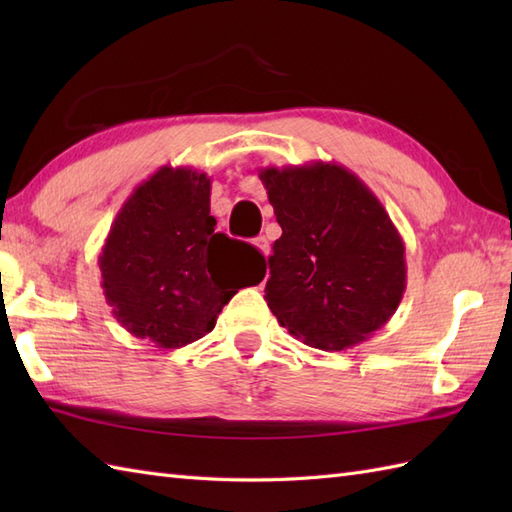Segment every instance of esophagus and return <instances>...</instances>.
I'll list each match as a JSON object with an SVG mask.
<instances>
[{"instance_id": "obj_1", "label": "esophagus", "mask_w": 512, "mask_h": 512, "mask_svg": "<svg viewBox=\"0 0 512 512\" xmlns=\"http://www.w3.org/2000/svg\"><path fill=\"white\" fill-rule=\"evenodd\" d=\"M253 244H255V248L259 250V253H262L264 257H268L270 248H268V239H266V237H255V239H253Z\"/></svg>"}]
</instances>
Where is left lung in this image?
I'll return each mask as SVG.
<instances>
[{
    "label": "left lung",
    "instance_id": "obj_1",
    "mask_svg": "<svg viewBox=\"0 0 512 512\" xmlns=\"http://www.w3.org/2000/svg\"><path fill=\"white\" fill-rule=\"evenodd\" d=\"M281 237L266 301L306 345L341 352L394 317L407 288L405 244L367 184L334 162L259 171Z\"/></svg>",
    "mask_w": 512,
    "mask_h": 512
}]
</instances>
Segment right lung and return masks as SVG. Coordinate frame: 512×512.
<instances>
[{
	"mask_svg": "<svg viewBox=\"0 0 512 512\" xmlns=\"http://www.w3.org/2000/svg\"><path fill=\"white\" fill-rule=\"evenodd\" d=\"M211 178L193 167H160L116 213L99 255L114 319L162 350L215 328L239 288L262 281L255 246L215 233Z\"/></svg>",
	"mask_w": 512,
	"mask_h": 512,
	"instance_id": "1",
	"label": "right lung"
}]
</instances>
